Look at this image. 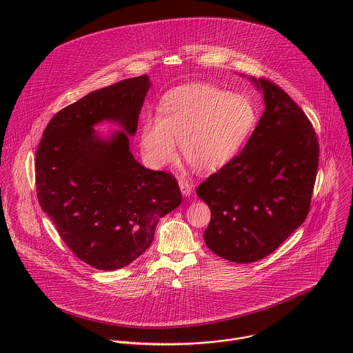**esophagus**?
I'll return each mask as SVG.
<instances>
[{
	"label": "esophagus",
	"instance_id": "obj_1",
	"mask_svg": "<svg viewBox=\"0 0 353 353\" xmlns=\"http://www.w3.org/2000/svg\"><path fill=\"white\" fill-rule=\"evenodd\" d=\"M179 187H180V190H181V194H183V196H190L191 195V192H192V187H191V184L188 183V180H185V179H179Z\"/></svg>",
	"mask_w": 353,
	"mask_h": 353
}]
</instances>
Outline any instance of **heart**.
I'll return each mask as SVG.
<instances>
[{"label": "heart", "mask_w": 353, "mask_h": 353, "mask_svg": "<svg viewBox=\"0 0 353 353\" xmlns=\"http://www.w3.org/2000/svg\"><path fill=\"white\" fill-rule=\"evenodd\" d=\"M257 123V110L243 94L206 83H187L168 92L161 117H148L141 126V147L155 166L174 161L177 144L187 163L212 173L230 163Z\"/></svg>", "instance_id": "obj_1"}]
</instances>
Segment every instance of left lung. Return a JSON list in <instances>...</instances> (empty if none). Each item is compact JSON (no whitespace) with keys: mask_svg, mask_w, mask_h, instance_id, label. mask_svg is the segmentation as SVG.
<instances>
[{"mask_svg":"<svg viewBox=\"0 0 353 353\" xmlns=\"http://www.w3.org/2000/svg\"><path fill=\"white\" fill-rule=\"evenodd\" d=\"M265 110L242 152L196 188L212 219L206 246L246 264L275 252L307 219L319 163L316 133L278 85L249 77Z\"/></svg>","mask_w":353,"mask_h":353,"instance_id":"1","label":"left lung"}]
</instances>
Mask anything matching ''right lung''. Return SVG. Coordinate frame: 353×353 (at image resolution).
Segmentation results:
<instances>
[{
    "label": "right lung",
    "instance_id": "obj_1",
    "mask_svg": "<svg viewBox=\"0 0 353 353\" xmlns=\"http://www.w3.org/2000/svg\"><path fill=\"white\" fill-rule=\"evenodd\" d=\"M151 86L148 75L90 92L60 110L35 154L37 196L60 238L83 263L114 271L152 243L155 227L181 203L176 179L140 165L129 148ZM122 131L101 137L94 126Z\"/></svg>",
    "mask_w": 353,
    "mask_h": 353
}]
</instances>
